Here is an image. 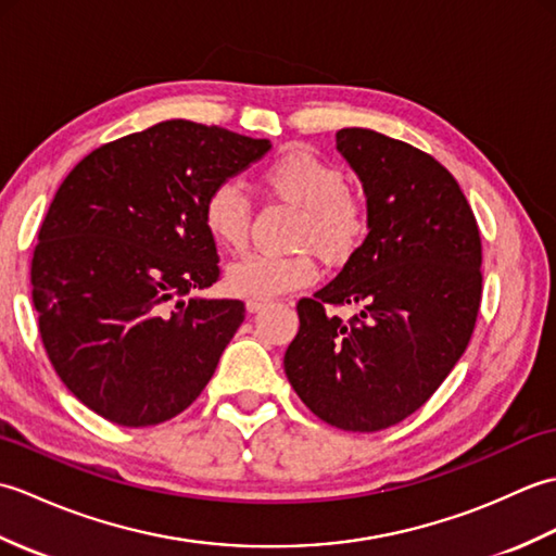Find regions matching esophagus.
Returning <instances> with one entry per match:
<instances>
[{
	"label": "esophagus",
	"instance_id": "1",
	"mask_svg": "<svg viewBox=\"0 0 556 556\" xmlns=\"http://www.w3.org/2000/svg\"><path fill=\"white\" fill-rule=\"evenodd\" d=\"M267 305V301H255V299H248L245 301V311L248 313H260Z\"/></svg>",
	"mask_w": 556,
	"mask_h": 556
}]
</instances>
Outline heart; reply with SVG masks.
Masks as SVG:
<instances>
[{
    "label": "heart",
    "instance_id": "b5f03b06",
    "mask_svg": "<svg viewBox=\"0 0 556 556\" xmlns=\"http://www.w3.org/2000/svg\"><path fill=\"white\" fill-rule=\"evenodd\" d=\"M260 184L285 203L301 210L296 245L315 248L329 263H344L368 233V212L349 193L346 174L305 148H289L260 174ZM203 224L210 239L227 251H239L251 229V203L233 181L217 184L205 195ZM311 248L289 255L251 253L227 267L233 296L269 301L311 285L317 275Z\"/></svg>",
    "mask_w": 556,
    "mask_h": 556
}]
</instances>
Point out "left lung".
I'll use <instances>...</instances> for the list:
<instances>
[{"label":"left lung","instance_id":"8db88e82","mask_svg":"<svg viewBox=\"0 0 556 556\" xmlns=\"http://www.w3.org/2000/svg\"><path fill=\"white\" fill-rule=\"evenodd\" d=\"M337 150L363 184L368 236L299 301L285 370L317 418L377 432L416 413L464 356L482 293L480 231L454 176L422 150L370 128H341ZM325 304L362 313L341 324Z\"/></svg>","mask_w":556,"mask_h":556}]
</instances>
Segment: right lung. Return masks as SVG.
<instances>
[{
  "label": "right lung",
  "mask_w": 556,
  "mask_h": 556,
  "mask_svg": "<svg viewBox=\"0 0 556 556\" xmlns=\"http://www.w3.org/2000/svg\"><path fill=\"white\" fill-rule=\"evenodd\" d=\"M265 138L186 119L92 150L59 186L30 285L40 337L80 404L124 428L179 416L241 327L219 279L205 195L265 157Z\"/></svg>",
  "instance_id": "right-lung-1"
}]
</instances>
